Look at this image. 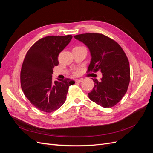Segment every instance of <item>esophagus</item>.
I'll use <instances>...</instances> for the list:
<instances>
[{"label":"esophagus","instance_id":"1","mask_svg":"<svg viewBox=\"0 0 153 153\" xmlns=\"http://www.w3.org/2000/svg\"><path fill=\"white\" fill-rule=\"evenodd\" d=\"M82 78H80V79H76L75 80V82H77V83H80L82 81Z\"/></svg>","mask_w":153,"mask_h":153}]
</instances>
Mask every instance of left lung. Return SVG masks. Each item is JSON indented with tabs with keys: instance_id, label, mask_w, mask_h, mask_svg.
<instances>
[{
	"instance_id": "left-lung-1",
	"label": "left lung",
	"mask_w": 153,
	"mask_h": 153,
	"mask_svg": "<svg viewBox=\"0 0 153 153\" xmlns=\"http://www.w3.org/2000/svg\"><path fill=\"white\" fill-rule=\"evenodd\" d=\"M89 49L91 61L88 71H100L101 80L93 79L94 87L89 98L104 108L117 104L127 92L130 80V68L124 50L116 41L99 33L74 36Z\"/></svg>"
}]
</instances>
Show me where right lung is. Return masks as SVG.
Segmentation results:
<instances>
[{
  "instance_id": "1",
  "label": "right lung",
  "mask_w": 153,
  "mask_h": 153,
  "mask_svg": "<svg viewBox=\"0 0 153 153\" xmlns=\"http://www.w3.org/2000/svg\"><path fill=\"white\" fill-rule=\"evenodd\" d=\"M73 36H49L39 39L27 52L22 64L20 83L23 92L32 105L50 113L64 103L69 87L75 84L69 78L52 80L53 68L59 64L58 56Z\"/></svg>"
}]
</instances>
